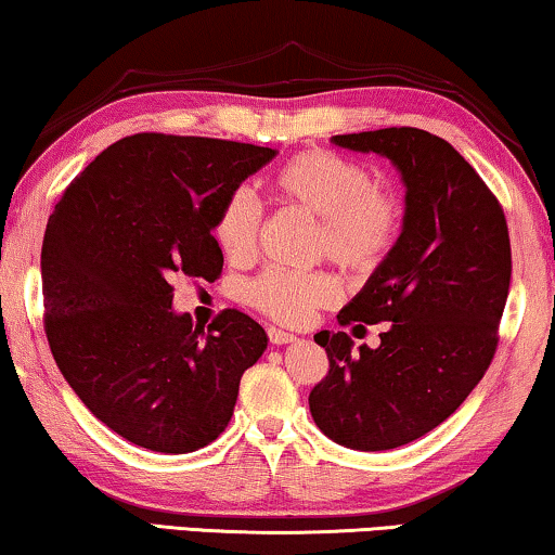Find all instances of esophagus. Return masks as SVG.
Here are the masks:
<instances>
[{"mask_svg": "<svg viewBox=\"0 0 555 555\" xmlns=\"http://www.w3.org/2000/svg\"><path fill=\"white\" fill-rule=\"evenodd\" d=\"M269 341H271V345H276V347H281V345H292V341H296V334L284 332V330H276V326H271V330H269Z\"/></svg>", "mask_w": 555, "mask_h": 555, "instance_id": "1", "label": "esophagus"}]
</instances>
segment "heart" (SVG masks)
Instances as JSON below:
<instances>
[{
  "label": "heart",
  "instance_id": "1",
  "mask_svg": "<svg viewBox=\"0 0 555 555\" xmlns=\"http://www.w3.org/2000/svg\"><path fill=\"white\" fill-rule=\"evenodd\" d=\"M271 191L317 218L314 254L330 256L354 274L374 271L402 233L400 198L374 183L370 168L332 151H304L274 170ZM261 208L248 191H233L218 208L214 238L229 261H251L259 241ZM246 301L281 324H307L317 309L339 299L330 271L269 269L248 281Z\"/></svg>",
  "mask_w": 555,
  "mask_h": 555
}]
</instances>
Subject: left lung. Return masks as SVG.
I'll return each mask as SVG.
<instances>
[{"label":"left lung","instance_id":"obj_1","mask_svg":"<svg viewBox=\"0 0 555 555\" xmlns=\"http://www.w3.org/2000/svg\"><path fill=\"white\" fill-rule=\"evenodd\" d=\"M392 160L404 183L402 233L339 324H385L379 347L319 332L330 374L311 389L319 430L345 448L408 444L444 423L482 379L511 288L503 208L448 140L420 128L334 135Z\"/></svg>","mask_w":555,"mask_h":555}]
</instances>
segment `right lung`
Here are the masks:
<instances>
[{
  "mask_svg": "<svg viewBox=\"0 0 555 555\" xmlns=\"http://www.w3.org/2000/svg\"><path fill=\"white\" fill-rule=\"evenodd\" d=\"M276 151L138 132L69 183L42 241L44 332L62 377L125 440L183 455L225 430L267 332L225 309L208 332L173 311L176 276L214 281L221 203Z\"/></svg>",
  "mask_w": 555,
  "mask_h": 555,
  "instance_id": "right-lung-1",
  "label": "right lung"
}]
</instances>
